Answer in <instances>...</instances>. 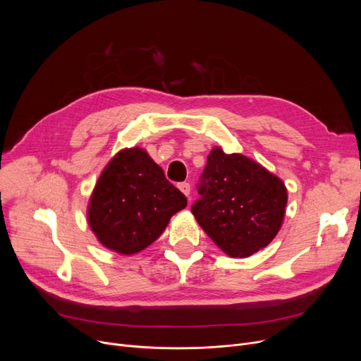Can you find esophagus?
<instances>
[{
  "label": "esophagus",
  "instance_id": "obj_1",
  "mask_svg": "<svg viewBox=\"0 0 361 361\" xmlns=\"http://www.w3.org/2000/svg\"><path fill=\"white\" fill-rule=\"evenodd\" d=\"M178 188L181 190V193L184 195V196H190V190H192V187H190V184L188 183H181V184H178Z\"/></svg>",
  "mask_w": 361,
  "mask_h": 361
}]
</instances>
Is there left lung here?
Masks as SVG:
<instances>
[{"label": "left lung", "mask_w": 361, "mask_h": 361, "mask_svg": "<svg viewBox=\"0 0 361 361\" xmlns=\"http://www.w3.org/2000/svg\"><path fill=\"white\" fill-rule=\"evenodd\" d=\"M193 204L202 230L231 257H249L276 237L286 216L287 187L259 162L214 147Z\"/></svg>", "instance_id": "obj_1"}]
</instances>
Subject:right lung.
I'll list each match as a JSON object with an SVG mask.
<instances>
[{
	"mask_svg": "<svg viewBox=\"0 0 361 361\" xmlns=\"http://www.w3.org/2000/svg\"><path fill=\"white\" fill-rule=\"evenodd\" d=\"M187 206L162 168L139 146L117 152L105 165L87 204V224L105 249L131 256L165 231Z\"/></svg>",
	"mask_w": 361,
	"mask_h": 361,
	"instance_id": "obj_1",
	"label": "right lung"
}]
</instances>
